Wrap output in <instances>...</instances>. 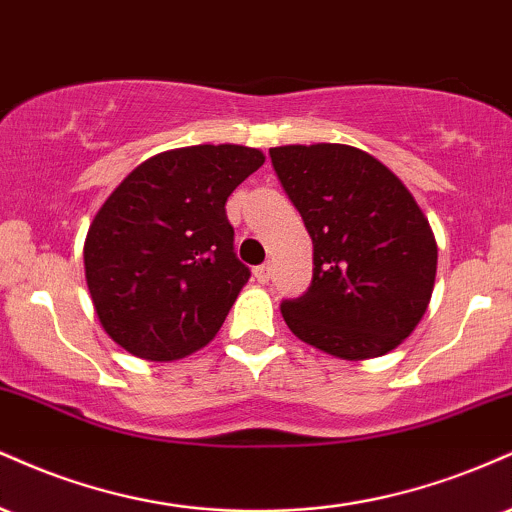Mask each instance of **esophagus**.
Instances as JSON below:
<instances>
[{"label": "esophagus", "instance_id": "obj_1", "mask_svg": "<svg viewBox=\"0 0 512 512\" xmlns=\"http://www.w3.org/2000/svg\"><path fill=\"white\" fill-rule=\"evenodd\" d=\"M270 275H273V266H270V263H263V266L254 268V278L261 282V285H266V282L270 280Z\"/></svg>", "mask_w": 512, "mask_h": 512}]
</instances>
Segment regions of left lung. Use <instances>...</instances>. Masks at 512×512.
<instances>
[{
    "instance_id": "obj_1",
    "label": "left lung",
    "mask_w": 512,
    "mask_h": 512,
    "mask_svg": "<svg viewBox=\"0 0 512 512\" xmlns=\"http://www.w3.org/2000/svg\"><path fill=\"white\" fill-rule=\"evenodd\" d=\"M314 242V278L280 311L299 340L342 359L381 357L422 321L436 280L429 220L405 184L340 143L270 148Z\"/></svg>"
}]
</instances>
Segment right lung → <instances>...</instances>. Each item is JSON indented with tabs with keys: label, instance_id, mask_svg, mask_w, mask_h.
Returning <instances> with one entry per match:
<instances>
[{
	"label": "right lung",
	"instance_id": "add662e5",
	"mask_svg": "<svg viewBox=\"0 0 512 512\" xmlns=\"http://www.w3.org/2000/svg\"><path fill=\"white\" fill-rule=\"evenodd\" d=\"M266 162L246 146L167 150L138 165L90 225L83 263L107 335L150 362L215 338L251 270L234 254L227 198Z\"/></svg>",
	"mask_w": 512,
	"mask_h": 512
}]
</instances>
